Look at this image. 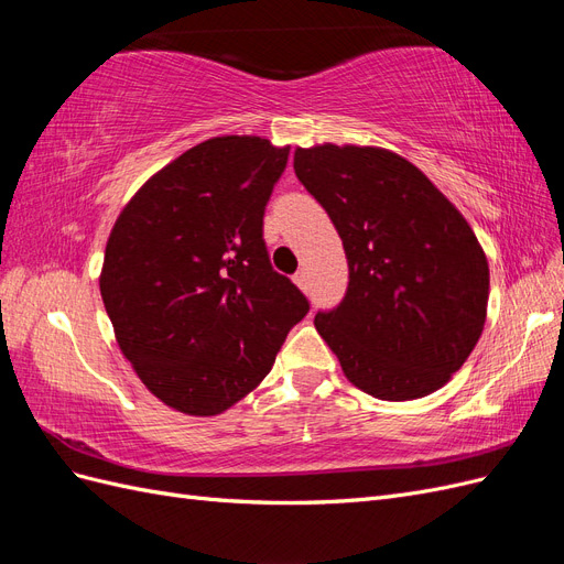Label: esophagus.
Wrapping results in <instances>:
<instances>
[{"label": "esophagus", "instance_id": "1", "mask_svg": "<svg viewBox=\"0 0 564 564\" xmlns=\"http://www.w3.org/2000/svg\"><path fill=\"white\" fill-rule=\"evenodd\" d=\"M294 282H296V286H299V289H308V272H305V270H299L296 275H294Z\"/></svg>", "mask_w": 564, "mask_h": 564}]
</instances>
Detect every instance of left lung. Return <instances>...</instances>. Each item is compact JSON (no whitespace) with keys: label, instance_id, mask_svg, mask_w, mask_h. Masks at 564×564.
Returning a JSON list of instances; mask_svg holds the SVG:
<instances>
[{"label":"left lung","instance_id":"left-lung-1","mask_svg":"<svg viewBox=\"0 0 564 564\" xmlns=\"http://www.w3.org/2000/svg\"><path fill=\"white\" fill-rule=\"evenodd\" d=\"M294 172L344 240L348 292L315 329L346 379L388 402L440 390L487 319L489 263L468 220L386 148H296Z\"/></svg>","mask_w":564,"mask_h":564}]
</instances>
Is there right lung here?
I'll use <instances>...</instances> for the list:
<instances>
[{"label":"right lung","mask_w":564,"mask_h":564,"mask_svg":"<svg viewBox=\"0 0 564 564\" xmlns=\"http://www.w3.org/2000/svg\"><path fill=\"white\" fill-rule=\"evenodd\" d=\"M286 158L261 135H216L152 174L110 230L98 284L117 346L181 414L216 416L249 395L308 313L263 242Z\"/></svg>","instance_id":"add662e5"}]
</instances>
